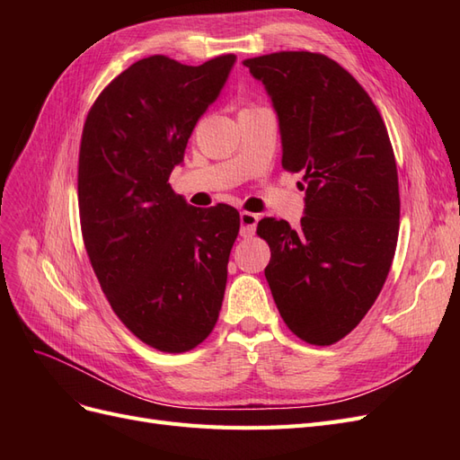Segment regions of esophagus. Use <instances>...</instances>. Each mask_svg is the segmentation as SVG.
Segmentation results:
<instances>
[{
	"label": "esophagus",
	"instance_id": "34e87169",
	"mask_svg": "<svg viewBox=\"0 0 460 460\" xmlns=\"http://www.w3.org/2000/svg\"><path fill=\"white\" fill-rule=\"evenodd\" d=\"M240 222H242V235L243 238H252L257 228L259 222V215L249 213V211H242L240 213Z\"/></svg>",
	"mask_w": 460,
	"mask_h": 460
}]
</instances>
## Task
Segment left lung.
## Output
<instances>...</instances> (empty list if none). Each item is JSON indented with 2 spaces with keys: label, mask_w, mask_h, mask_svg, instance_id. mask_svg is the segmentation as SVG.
<instances>
[{
  "label": "left lung",
  "mask_w": 460,
  "mask_h": 460,
  "mask_svg": "<svg viewBox=\"0 0 460 460\" xmlns=\"http://www.w3.org/2000/svg\"><path fill=\"white\" fill-rule=\"evenodd\" d=\"M243 65L267 88L280 120L282 166L301 172L297 230L262 218L264 276L286 326L311 345L345 338L380 296L399 235V182L380 111L323 53L278 51Z\"/></svg>",
  "instance_id": "left-lung-1"
}]
</instances>
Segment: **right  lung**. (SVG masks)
<instances>
[{
	"mask_svg": "<svg viewBox=\"0 0 460 460\" xmlns=\"http://www.w3.org/2000/svg\"><path fill=\"white\" fill-rule=\"evenodd\" d=\"M234 61H136L97 95L82 130L78 211L92 269L120 323L163 353L205 341L225 299L240 213L188 205L169 176Z\"/></svg>",
	"mask_w": 460,
	"mask_h": 460,
	"instance_id": "1",
	"label": "right lung"
}]
</instances>
